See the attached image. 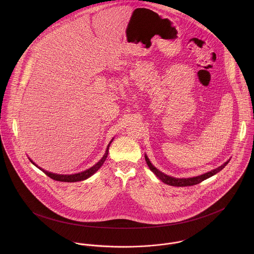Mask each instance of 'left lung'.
Instances as JSON below:
<instances>
[{"label": "left lung", "mask_w": 254, "mask_h": 254, "mask_svg": "<svg viewBox=\"0 0 254 254\" xmlns=\"http://www.w3.org/2000/svg\"><path fill=\"white\" fill-rule=\"evenodd\" d=\"M145 161H146V164L147 166L149 167V169L156 175V177L158 179H160L161 181L167 185H170V186H174V187H188V186H193V185H196V184H199L208 178H210L211 176L217 174L218 172H220L228 163L230 160L226 161L223 165L219 166L216 169H213L207 173H204L202 175H199V176H196V177H192V178H174V177H171V176H168L162 172H160L158 169H156L149 161V159L147 158V156L145 155Z\"/></svg>", "instance_id": "1"}]
</instances>
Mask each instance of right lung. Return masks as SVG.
Returning a JSON list of instances; mask_svg holds the SVG:
<instances>
[{"label": "right lung", "instance_id": "1", "mask_svg": "<svg viewBox=\"0 0 254 254\" xmlns=\"http://www.w3.org/2000/svg\"><path fill=\"white\" fill-rule=\"evenodd\" d=\"M111 142H112V140L109 142V144L108 145L105 155L102 157V159H101L98 163H96L93 167H91V168H89V169H87V170H85V171H83V172L77 173V174H72V175H60V174L51 173V172H48V171H46V170H44V169L38 167L36 164H35L31 159H30V161H31L35 166H37L40 170H42L47 176H49L50 178H52L53 180L60 182H70V183H71V182L83 181V180H86V179H88L89 177H91L93 174H95V173L101 168V166L104 164V162L106 161V159H107V157H108L109 145L111 144Z\"/></svg>", "mask_w": 254, "mask_h": 254}]
</instances>
